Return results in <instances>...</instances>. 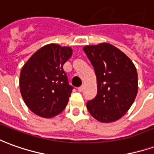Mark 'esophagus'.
Listing matches in <instances>:
<instances>
[{
    "label": "esophagus",
    "instance_id": "1",
    "mask_svg": "<svg viewBox=\"0 0 154 154\" xmlns=\"http://www.w3.org/2000/svg\"><path fill=\"white\" fill-rule=\"evenodd\" d=\"M83 89H84V87L83 86H82V87H80V88H78V91L80 92H82V91H83Z\"/></svg>",
    "mask_w": 154,
    "mask_h": 154
}]
</instances>
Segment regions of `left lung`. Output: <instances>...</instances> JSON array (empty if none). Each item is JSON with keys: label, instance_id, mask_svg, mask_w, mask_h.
Returning a JSON list of instances; mask_svg holds the SVG:
<instances>
[{"label": "left lung", "instance_id": "8db88e82", "mask_svg": "<svg viewBox=\"0 0 154 154\" xmlns=\"http://www.w3.org/2000/svg\"><path fill=\"white\" fill-rule=\"evenodd\" d=\"M95 70L97 93L87 103L90 114L101 122H115L133 105L138 90L136 67L130 58L109 43L83 47Z\"/></svg>", "mask_w": 154, "mask_h": 154}]
</instances>
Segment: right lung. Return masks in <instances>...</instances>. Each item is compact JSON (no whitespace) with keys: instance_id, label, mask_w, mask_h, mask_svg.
I'll use <instances>...</instances> for the list:
<instances>
[{"instance_id":"1","label":"right lung","mask_w":154,"mask_h":154,"mask_svg":"<svg viewBox=\"0 0 154 154\" xmlns=\"http://www.w3.org/2000/svg\"><path fill=\"white\" fill-rule=\"evenodd\" d=\"M72 49L48 44L32 55L22 66L20 90L26 105L35 114L50 118L66 107L73 88L63 70Z\"/></svg>"}]
</instances>
